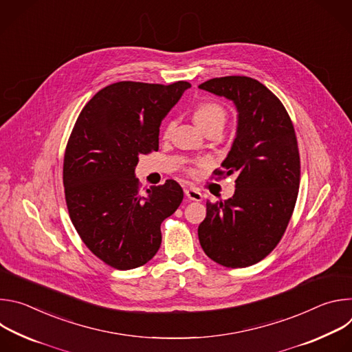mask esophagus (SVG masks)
Returning <instances> with one entry per match:
<instances>
[{"mask_svg":"<svg viewBox=\"0 0 352 352\" xmlns=\"http://www.w3.org/2000/svg\"><path fill=\"white\" fill-rule=\"evenodd\" d=\"M184 192H185V196H186L189 200H195V202H200V200L204 199L202 193H200V192H199V190H196V189L186 188Z\"/></svg>","mask_w":352,"mask_h":352,"instance_id":"1","label":"esophagus"}]
</instances>
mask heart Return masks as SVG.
<instances>
[{
  "instance_id": "heart-1",
  "label": "heart",
  "mask_w": 352,
  "mask_h": 352,
  "mask_svg": "<svg viewBox=\"0 0 352 352\" xmlns=\"http://www.w3.org/2000/svg\"><path fill=\"white\" fill-rule=\"evenodd\" d=\"M193 118L196 121V124L202 128L204 131L213 128V126H219L223 128L226 118H227V111L226 109L217 103V102H212V100H206V102H200L196 104L195 110H193ZM175 125V121L171 120L166 129H164V136H170L173 128ZM204 162H197V166H202ZM196 168L190 167L188 168V174L189 175H196Z\"/></svg>"
}]
</instances>
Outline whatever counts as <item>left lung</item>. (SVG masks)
I'll use <instances>...</instances> for the list:
<instances>
[{
  "label": "left lung",
  "mask_w": 352,
  "mask_h": 352,
  "mask_svg": "<svg viewBox=\"0 0 352 352\" xmlns=\"http://www.w3.org/2000/svg\"><path fill=\"white\" fill-rule=\"evenodd\" d=\"M199 87L232 100L238 110L236 138L213 173L235 174V193L224 202L208 200L199 242L216 263L248 267L277 246L292 216L300 179L296 135L278 97L256 79L223 76Z\"/></svg>",
  "instance_id": "left-lung-1"
}]
</instances>
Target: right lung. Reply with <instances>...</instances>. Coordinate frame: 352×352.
<instances>
[{
  "mask_svg": "<svg viewBox=\"0 0 352 352\" xmlns=\"http://www.w3.org/2000/svg\"><path fill=\"white\" fill-rule=\"evenodd\" d=\"M189 82H117L82 109L64 156L63 181L71 221L90 252L118 270L152 259L160 226L181 205L174 179L140 190L139 155L159 150V126Z\"/></svg>",
  "mask_w": 352,
  "mask_h": 352,
  "instance_id": "add662e5",
  "label": "right lung"
}]
</instances>
